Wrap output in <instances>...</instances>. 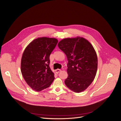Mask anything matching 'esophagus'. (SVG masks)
<instances>
[{"mask_svg": "<svg viewBox=\"0 0 121 121\" xmlns=\"http://www.w3.org/2000/svg\"><path fill=\"white\" fill-rule=\"evenodd\" d=\"M61 71V70L60 69H56V70H55V71H56V73L58 74V73H59Z\"/></svg>", "mask_w": 121, "mask_h": 121, "instance_id": "34e87169", "label": "esophagus"}]
</instances>
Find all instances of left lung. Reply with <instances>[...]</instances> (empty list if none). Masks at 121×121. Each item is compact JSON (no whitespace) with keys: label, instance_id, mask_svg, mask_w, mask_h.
Returning a JSON list of instances; mask_svg holds the SVG:
<instances>
[{"label":"left lung","instance_id":"1","mask_svg":"<svg viewBox=\"0 0 121 121\" xmlns=\"http://www.w3.org/2000/svg\"><path fill=\"white\" fill-rule=\"evenodd\" d=\"M58 46L68 60L65 85L75 92L83 91L94 80L97 70V56L93 46L79 36L63 39Z\"/></svg>","mask_w":121,"mask_h":121}]
</instances>
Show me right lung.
<instances>
[{
    "mask_svg": "<svg viewBox=\"0 0 121 121\" xmlns=\"http://www.w3.org/2000/svg\"><path fill=\"white\" fill-rule=\"evenodd\" d=\"M58 42L56 38H38L26 47L23 53L21 73L28 85L35 91L48 88L55 79L49 66L50 56Z\"/></svg>",
    "mask_w": 121,
    "mask_h": 121,
    "instance_id": "1",
    "label": "right lung"
}]
</instances>
